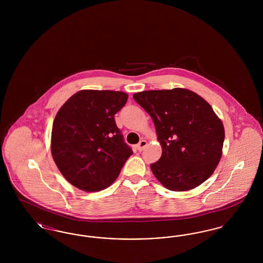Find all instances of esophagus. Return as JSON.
Returning <instances> with one entry per match:
<instances>
[{"instance_id":"esophagus-1","label":"esophagus","mask_w":263,"mask_h":263,"mask_svg":"<svg viewBox=\"0 0 263 263\" xmlns=\"http://www.w3.org/2000/svg\"><path fill=\"white\" fill-rule=\"evenodd\" d=\"M147 146V141H145V140H142V141H140L139 143H138L137 145V150L143 151L145 149V147Z\"/></svg>"}]
</instances>
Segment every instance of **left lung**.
I'll use <instances>...</instances> for the list:
<instances>
[{"mask_svg":"<svg viewBox=\"0 0 263 263\" xmlns=\"http://www.w3.org/2000/svg\"><path fill=\"white\" fill-rule=\"evenodd\" d=\"M133 99L150 114L163 153L151 170L164 187L186 191L212 175L225 130L211 105L185 88L145 90Z\"/></svg>","mask_w":263,"mask_h":263,"instance_id":"obj_1","label":"left lung"}]
</instances>
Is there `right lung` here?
I'll return each mask as SVG.
<instances>
[{
  "label": "right lung",
  "mask_w": 263,
  "mask_h": 263,
  "mask_svg": "<svg viewBox=\"0 0 263 263\" xmlns=\"http://www.w3.org/2000/svg\"><path fill=\"white\" fill-rule=\"evenodd\" d=\"M127 100L122 91L81 90L59 109L51 152L72 185L88 192L108 187L133 154L114 120Z\"/></svg>",
  "instance_id": "add662e5"
}]
</instances>
